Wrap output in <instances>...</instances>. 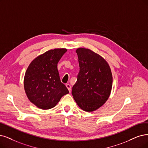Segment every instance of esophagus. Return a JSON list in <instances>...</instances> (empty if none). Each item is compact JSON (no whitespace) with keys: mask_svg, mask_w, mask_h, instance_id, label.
Returning a JSON list of instances; mask_svg holds the SVG:
<instances>
[{"mask_svg":"<svg viewBox=\"0 0 148 148\" xmlns=\"http://www.w3.org/2000/svg\"><path fill=\"white\" fill-rule=\"evenodd\" d=\"M66 86L67 88L68 89L69 91V92H71V85H70L69 84H66Z\"/></svg>","mask_w":148,"mask_h":148,"instance_id":"obj_1","label":"esophagus"}]
</instances>
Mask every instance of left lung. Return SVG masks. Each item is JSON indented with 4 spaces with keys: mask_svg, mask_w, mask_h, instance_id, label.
<instances>
[{
    "mask_svg": "<svg viewBox=\"0 0 148 148\" xmlns=\"http://www.w3.org/2000/svg\"><path fill=\"white\" fill-rule=\"evenodd\" d=\"M76 53L80 70L72 95L83 110L95 111L110 95L113 82L111 69L104 59L90 49L79 48Z\"/></svg>",
    "mask_w": 148,
    "mask_h": 148,
    "instance_id": "left-lung-1",
    "label": "left lung"
}]
</instances>
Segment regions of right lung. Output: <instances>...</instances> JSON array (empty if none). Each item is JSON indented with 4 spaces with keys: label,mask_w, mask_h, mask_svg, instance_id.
Here are the masks:
<instances>
[{
    "label": "right lung",
    "mask_w": 148,
    "mask_h": 148,
    "mask_svg": "<svg viewBox=\"0 0 148 148\" xmlns=\"http://www.w3.org/2000/svg\"><path fill=\"white\" fill-rule=\"evenodd\" d=\"M66 49H55L40 55L31 62L24 77V89L28 99L38 108L54 107L62 97L69 93L60 79L57 64Z\"/></svg>",
    "instance_id": "obj_1"
}]
</instances>
